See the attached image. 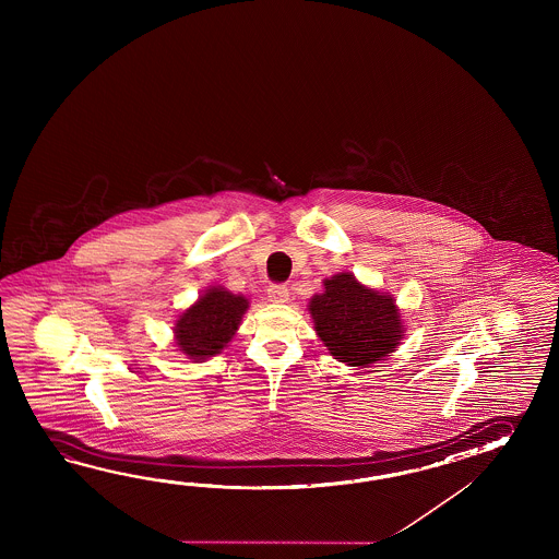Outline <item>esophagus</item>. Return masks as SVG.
Listing matches in <instances>:
<instances>
[{"label": "esophagus", "instance_id": "obj_1", "mask_svg": "<svg viewBox=\"0 0 559 559\" xmlns=\"http://www.w3.org/2000/svg\"><path fill=\"white\" fill-rule=\"evenodd\" d=\"M267 297H270V301H274V304H284L289 299V289H287V285L284 284H274L267 287Z\"/></svg>", "mask_w": 559, "mask_h": 559}]
</instances>
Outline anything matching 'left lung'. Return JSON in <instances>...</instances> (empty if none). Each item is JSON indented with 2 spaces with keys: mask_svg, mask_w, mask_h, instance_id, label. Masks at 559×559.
<instances>
[{
  "mask_svg": "<svg viewBox=\"0 0 559 559\" xmlns=\"http://www.w3.org/2000/svg\"><path fill=\"white\" fill-rule=\"evenodd\" d=\"M323 285L325 292L311 297L309 313L335 359L366 368L395 349L404 325L393 297L364 287L352 274L333 275Z\"/></svg>",
  "mask_w": 559,
  "mask_h": 559,
  "instance_id": "8db88e82",
  "label": "left lung"
}]
</instances>
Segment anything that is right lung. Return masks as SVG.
Listing matches in <instances>:
<instances>
[{"instance_id":"1","label":"right lung","mask_w":559,"mask_h":559,"mask_svg":"<svg viewBox=\"0 0 559 559\" xmlns=\"http://www.w3.org/2000/svg\"><path fill=\"white\" fill-rule=\"evenodd\" d=\"M248 299L234 296L224 287H212L176 323L179 352L191 359L219 354L238 330Z\"/></svg>"}]
</instances>
